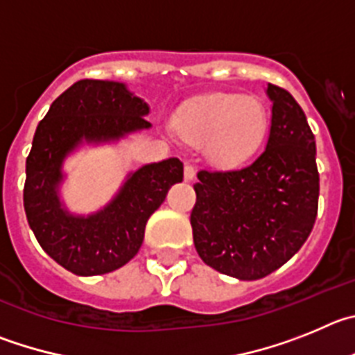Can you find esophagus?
<instances>
[{
  "label": "esophagus",
  "instance_id": "obj_1",
  "mask_svg": "<svg viewBox=\"0 0 355 355\" xmlns=\"http://www.w3.org/2000/svg\"><path fill=\"white\" fill-rule=\"evenodd\" d=\"M194 175H196V171H194V166L185 164V168H184V178H185V180L193 182L194 180Z\"/></svg>",
  "mask_w": 355,
  "mask_h": 355
}]
</instances>
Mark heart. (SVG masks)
<instances>
[{"label":"heart","mask_w":355,"mask_h":355,"mask_svg":"<svg viewBox=\"0 0 355 355\" xmlns=\"http://www.w3.org/2000/svg\"><path fill=\"white\" fill-rule=\"evenodd\" d=\"M175 123L185 139L203 145L210 161L233 166L260 148L269 118L257 97L216 94L178 113Z\"/></svg>","instance_id":"heart-1"}]
</instances>
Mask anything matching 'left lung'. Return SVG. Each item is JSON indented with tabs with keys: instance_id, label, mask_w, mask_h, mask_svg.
Here are the masks:
<instances>
[{
	"instance_id": "8db88e82",
	"label": "left lung",
	"mask_w": 355,
	"mask_h": 355,
	"mask_svg": "<svg viewBox=\"0 0 355 355\" xmlns=\"http://www.w3.org/2000/svg\"><path fill=\"white\" fill-rule=\"evenodd\" d=\"M272 116L267 146L248 166L198 171L191 212L198 254L217 272L253 281L302 248L318 210L315 136L295 98L267 85Z\"/></svg>"
}]
</instances>
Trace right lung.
<instances>
[{"mask_svg": "<svg viewBox=\"0 0 355 355\" xmlns=\"http://www.w3.org/2000/svg\"><path fill=\"white\" fill-rule=\"evenodd\" d=\"M150 107L127 85L83 79L51 104L26 159L24 210L42 249L78 276H98L138 254L148 217L184 178L177 157L130 171L113 200L92 214H72L60 196L63 162L83 145L116 143L152 127Z\"/></svg>", "mask_w": 355, "mask_h": 355, "instance_id": "1", "label": "right lung"}]
</instances>
